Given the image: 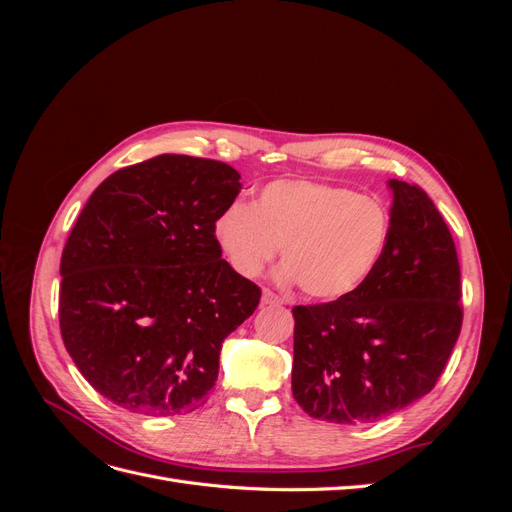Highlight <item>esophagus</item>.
<instances>
[{"mask_svg":"<svg viewBox=\"0 0 512 512\" xmlns=\"http://www.w3.org/2000/svg\"><path fill=\"white\" fill-rule=\"evenodd\" d=\"M262 305H284V301L271 290H262Z\"/></svg>","mask_w":512,"mask_h":512,"instance_id":"34e87169","label":"esophagus"}]
</instances>
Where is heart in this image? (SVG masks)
Returning <instances> with one entry per match:
<instances>
[{
    "label": "heart",
    "mask_w": 512,
    "mask_h": 512,
    "mask_svg": "<svg viewBox=\"0 0 512 512\" xmlns=\"http://www.w3.org/2000/svg\"><path fill=\"white\" fill-rule=\"evenodd\" d=\"M230 267L256 277L282 247L280 280L309 299L333 301L359 290L391 241V213L378 198L339 185L282 179L254 205L232 203L213 224Z\"/></svg>",
    "instance_id": "heart-1"
}]
</instances>
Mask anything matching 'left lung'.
I'll return each instance as SVG.
<instances>
[{"label":"left lung","instance_id":"left-lung-1","mask_svg":"<svg viewBox=\"0 0 512 512\" xmlns=\"http://www.w3.org/2000/svg\"><path fill=\"white\" fill-rule=\"evenodd\" d=\"M391 241L369 280L329 303L297 305L292 395L314 418L382 421L427 395L461 331L455 241L425 190L391 179Z\"/></svg>","mask_w":512,"mask_h":512}]
</instances>
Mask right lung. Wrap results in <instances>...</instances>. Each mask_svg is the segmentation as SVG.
Instances as JSON below:
<instances>
[{
  "instance_id": "obj_1",
  "label": "right lung",
  "mask_w": 512,
  "mask_h": 512,
  "mask_svg": "<svg viewBox=\"0 0 512 512\" xmlns=\"http://www.w3.org/2000/svg\"><path fill=\"white\" fill-rule=\"evenodd\" d=\"M239 179L224 162L164 153L89 196L61 254L59 329L113 404L175 416L207 401L222 342L260 303L213 232Z\"/></svg>"
}]
</instances>
